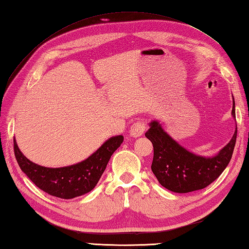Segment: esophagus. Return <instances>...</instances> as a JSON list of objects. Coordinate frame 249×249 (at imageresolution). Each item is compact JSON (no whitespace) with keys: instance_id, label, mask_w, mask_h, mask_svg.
<instances>
[{"instance_id":"34e87169","label":"esophagus","mask_w":249,"mask_h":249,"mask_svg":"<svg viewBox=\"0 0 249 249\" xmlns=\"http://www.w3.org/2000/svg\"><path fill=\"white\" fill-rule=\"evenodd\" d=\"M146 128L145 122L144 121H137L135 123L130 126L129 134L133 138H138L144 134V130Z\"/></svg>"}]
</instances>
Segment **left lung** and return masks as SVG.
I'll use <instances>...</instances> for the list:
<instances>
[{"mask_svg": "<svg viewBox=\"0 0 249 249\" xmlns=\"http://www.w3.org/2000/svg\"><path fill=\"white\" fill-rule=\"evenodd\" d=\"M233 97V96H232ZM232 116L235 119L233 98ZM236 130L231 140L214 156L197 155L172 139L157 121H152L145 137L153 143L152 171L161 186L173 193L186 194L205 188L228 166L234 150Z\"/></svg>", "mask_w": 249, "mask_h": 249, "instance_id": "1", "label": "left lung"}]
</instances>
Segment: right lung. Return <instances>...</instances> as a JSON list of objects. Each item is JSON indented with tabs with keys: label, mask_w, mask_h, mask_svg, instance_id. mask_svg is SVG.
<instances>
[{
	"label": "right lung",
	"mask_w": 249,
	"mask_h": 249,
	"mask_svg": "<svg viewBox=\"0 0 249 249\" xmlns=\"http://www.w3.org/2000/svg\"><path fill=\"white\" fill-rule=\"evenodd\" d=\"M124 137H111L87 160L75 165L48 168L28 160L14 139V151L18 165L37 187L45 193L62 199H72L82 196L96 186L103 176L111 155L122 144Z\"/></svg>",
	"instance_id": "1"
}]
</instances>
